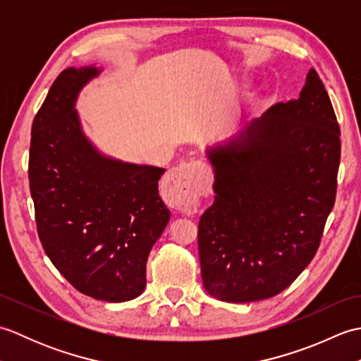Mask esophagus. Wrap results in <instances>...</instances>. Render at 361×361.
I'll use <instances>...</instances> for the list:
<instances>
[{
    "mask_svg": "<svg viewBox=\"0 0 361 361\" xmlns=\"http://www.w3.org/2000/svg\"><path fill=\"white\" fill-rule=\"evenodd\" d=\"M167 186L173 194L175 208L183 214L197 212L200 197L208 185V172L200 161L181 164L167 175Z\"/></svg>",
    "mask_w": 361,
    "mask_h": 361,
    "instance_id": "obj_1",
    "label": "esophagus"
}]
</instances>
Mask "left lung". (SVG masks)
<instances>
[{
    "mask_svg": "<svg viewBox=\"0 0 361 361\" xmlns=\"http://www.w3.org/2000/svg\"><path fill=\"white\" fill-rule=\"evenodd\" d=\"M204 152L216 198L198 221L203 286L225 302L276 296L310 264L335 203L340 126L317 71L296 101Z\"/></svg>",
    "mask_w": 361,
    "mask_h": 361,
    "instance_id": "8db88e82",
    "label": "left lung"
}]
</instances>
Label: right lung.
<instances>
[{
  "mask_svg": "<svg viewBox=\"0 0 361 361\" xmlns=\"http://www.w3.org/2000/svg\"><path fill=\"white\" fill-rule=\"evenodd\" d=\"M102 68H66L32 122L29 186L46 255L80 293L124 302L145 288V264L171 211L158 194L166 169L99 150L75 104Z\"/></svg>",
  "mask_w": 361,
  "mask_h": 361,
  "instance_id": "add662e5",
  "label": "right lung"
}]
</instances>
